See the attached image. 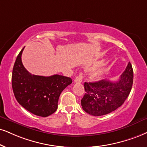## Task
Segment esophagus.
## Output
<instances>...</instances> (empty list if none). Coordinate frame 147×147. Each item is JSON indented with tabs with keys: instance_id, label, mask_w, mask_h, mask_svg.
Wrapping results in <instances>:
<instances>
[{
	"instance_id": "1",
	"label": "esophagus",
	"mask_w": 147,
	"mask_h": 147,
	"mask_svg": "<svg viewBox=\"0 0 147 147\" xmlns=\"http://www.w3.org/2000/svg\"><path fill=\"white\" fill-rule=\"evenodd\" d=\"M82 78H83V76L82 73H80L78 76H77L75 80H74V82H82Z\"/></svg>"
}]
</instances>
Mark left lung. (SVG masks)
Segmentation results:
<instances>
[{
	"label": "left lung",
	"instance_id": "8db88e82",
	"mask_svg": "<svg viewBox=\"0 0 147 147\" xmlns=\"http://www.w3.org/2000/svg\"><path fill=\"white\" fill-rule=\"evenodd\" d=\"M133 79V69L129 62L117 81L104 79L95 82H84L85 94L81 100L83 110L90 115L97 117L115 111L129 96Z\"/></svg>",
	"mask_w": 147,
	"mask_h": 147
}]
</instances>
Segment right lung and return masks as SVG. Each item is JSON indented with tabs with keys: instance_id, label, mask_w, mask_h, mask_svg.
<instances>
[{
	"instance_id": "right-lung-1",
	"label": "right lung",
	"mask_w": 147,
	"mask_h": 147,
	"mask_svg": "<svg viewBox=\"0 0 147 147\" xmlns=\"http://www.w3.org/2000/svg\"><path fill=\"white\" fill-rule=\"evenodd\" d=\"M24 48L18 55L13 68L14 95L18 102L28 111L39 117H48L57 110L59 96L71 84L72 80L58 74L48 77L32 75L22 62Z\"/></svg>"
}]
</instances>
